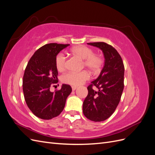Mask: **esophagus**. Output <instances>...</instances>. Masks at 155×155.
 <instances>
[{"label": "esophagus", "mask_w": 155, "mask_h": 155, "mask_svg": "<svg viewBox=\"0 0 155 155\" xmlns=\"http://www.w3.org/2000/svg\"><path fill=\"white\" fill-rule=\"evenodd\" d=\"M72 91H76V89H77V87H72Z\"/></svg>", "instance_id": "1"}]
</instances>
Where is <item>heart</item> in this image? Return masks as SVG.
I'll list each match as a JSON object with an SVG mask.
<instances>
[{
	"label": "heart",
	"mask_w": 155,
	"mask_h": 155,
	"mask_svg": "<svg viewBox=\"0 0 155 155\" xmlns=\"http://www.w3.org/2000/svg\"><path fill=\"white\" fill-rule=\"evenodd\" d=\"M70 52L73 55L83 61V67H85L93 74L99 72L104 63L101 56L94 54V50L84 45L74 46L70 49ZM55 66L59 71H63L66 66V58L59 54L55 58ZM89 78V74L86 71L80 72H68L62 77L63 83L72 86L81 85Z\"/></svg>",
	"instance_id": "1"
}]
</instances>
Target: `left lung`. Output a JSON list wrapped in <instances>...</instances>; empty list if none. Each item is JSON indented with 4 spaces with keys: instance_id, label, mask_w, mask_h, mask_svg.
Here are the masks:
<instances>
[{
    "instance_id": "1",
    "label": "left lung",
    "mask_w": 155,
    "mask_h": 155,
    "mask_svg": "<svg viewBox=\"0 0 155 155\" xmlns=\"http://www.w3.org/2000/svg\"><path fill=\"white\" fill-rule=\"evenodd\" d=\"M87 44L100 48L105 61L99 76L87 87L83 112L88 120L102 121L113 114L119 104L124 88V65L120 55L111 45L104 42ZM93 86L97 88L96 91Z\"/></svg>"
}]
</instances>
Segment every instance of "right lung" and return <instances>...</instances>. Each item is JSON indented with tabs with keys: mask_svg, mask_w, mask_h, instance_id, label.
<instances>
[{
	"mask_svg": "<svg viewBox=\"0 0 155 155\" xmlns=\"http://www.w3.org/2000/svg\"><path fill=\"white\" fill-rule=\"evenodd\" d=\"M70 45L50 43L37 50L25 69L22 89L26 104L35 116L50 120L59 116L72 92L70 85L63 84L59 91L51 92V84L58 82L55 58Z\"/></svg>",
	"mask_w": 155,
	"mask_h": 155,
	"instance_id": "right-lung-1",
	"label": "right lung"
}]
</instances>
